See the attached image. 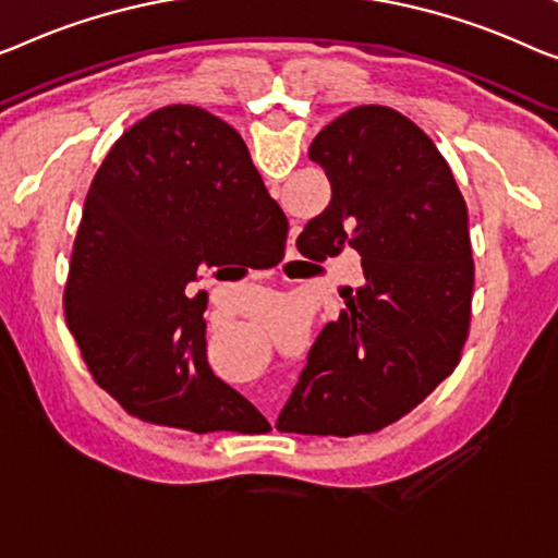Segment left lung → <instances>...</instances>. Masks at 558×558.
Listing matches in <instances>:
<instances>
[{"label": "left lung", "instance_id": "obj_1", "mask_svg": "<svg viewBox=\"0 0 558 558\" xmlns=\"http://www.w3.org/2000/svg\"><path fill=\"white\" fill-rule=\"evenodd\" d=\"M332 197L298 238L326 260L353 247L361 288L311 348L278 418L286 434L361 436L393 426L456 371L469 338V210L426 132L384 105L326 124L307 149Z\"/></svg>", "mask_w": 558, "mask_h": 558}]
</instances>
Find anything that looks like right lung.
I'll return each mask as SVG.
<instances>
[{
	"label": "right lung",
	"mask_w": 558,
	"mask_h": 558,
	"mask_svg": "<svg viewBox=\"0 0 558 558\" xmlns=\"http://www.w3.org/2000/svg\"><path fill=\"white\" fill-rule=\"evenodd\" d=\"M288 218L243 137L195 105L132 124L82 207L64 320L95 384L155 426L257 434L268 421L207 365V270L232 280L286 253Z\"/></svg>",
	"instance_id": "right-lung-1"
}]
</instances>
